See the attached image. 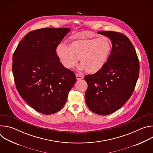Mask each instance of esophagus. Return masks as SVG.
Listing matches in <instances>:
<instances>
[{
  "label": "esophagus",
  "instance_id": "1",
  "mask_svg": "<svg viewBox=\"0 0 153 153\" xmlns=\"http://www.w3.org/2000/svg\"><path fill=\"white\" fill-rule=\"evenodd\" d=\"M76 79L77 80H81L83 78V76L82 75H80V74H77L76 73Z\"/></svg>",
  "mask_w": 153,
  "mask_h": 153
}]
</instances>
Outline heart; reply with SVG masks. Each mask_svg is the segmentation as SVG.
<instances>
[{"mask_svg":"<svg viewBox=\"0 0 153 153\" xmlns=\"http://www.w3.org/2000/svg\"><path fill=\"white\" fill-rule=\"evenodd\" d=\"M112 47L111 40L106 36L82 37L73 40L69 47L60 43L57 47L56 53L65 68H74L79 59L80 70L94 74L105 66Z\"/></svg>","mask_w":153,"mask_h":153,"instance_id":"heart-1","label":"heart"}]
</instances>
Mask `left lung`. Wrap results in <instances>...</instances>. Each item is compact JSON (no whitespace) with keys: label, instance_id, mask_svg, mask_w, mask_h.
Wrapping results in <instances>:
<instances>
[{"label":"left lung","instance_id":"left-lung-1","mask_svg":"<svg viewBox=\"0 0 153 153\" xmlns=\"http://www.w3.org/2000/svg\"><path fill=\"white\" fill-rule=\"evenodd\" d=\"M112 42V50L103 68L86 75L87 106L93 113L108 115L118 110L132 96L139 74V60L130 40L123 34L101 31Z\"/></svg>","mask_w":153,"mask_h":153}]
</instances>
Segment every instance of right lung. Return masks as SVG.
<instances>
[{"label": "right lung", "instance_id": "obj_1", "mask_svg": "<svg viewBox=\"0 0 153 153\" xmlns=\"http://www.w3.org/2000/svg\"><path fill=\"white\" fill-rule=\"evenodd\" d=\"M70 28H44L27 34L13 56L12 70L20 96L37 111L51 114L64 106L76 82L65 68L56 48Z\"/></svg>", "mask_w": 153, "mask_h": 153}]
</instances>
